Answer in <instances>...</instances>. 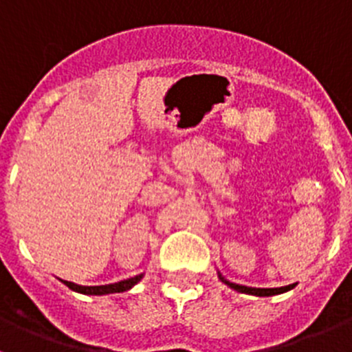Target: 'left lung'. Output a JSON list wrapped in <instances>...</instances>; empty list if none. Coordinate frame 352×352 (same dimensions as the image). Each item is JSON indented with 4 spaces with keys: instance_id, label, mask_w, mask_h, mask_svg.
Instances as JSON below:
<instances>
[{
    "instance_id": "1",
    "label": "left lung",
    "mask_w": 352,
    "mask_h": 352,
    "mask_svg": "<svg viewBox=\"0 0 352 352\" xmlns=\"http://www.w3.org/2000/svg\"><path fill=\"white\" fill-rule=\"evenodd\" d=\"M223 284H227L231 289L238 292H245V294H254V296H273V294H280V292L285 291H291L294 287V284L291 285H285V287H273V289H261V287H247V285H239V284H232V282L226 280L222 275H220Z\"/></svg>"
}]
</instances>
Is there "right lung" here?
Here are the masks:
<instances>
[{"label":"right lung","mask_w":352,"mask_h":352,"mask_svg":"<svg viewBox=\"0 0 352 352\" xmlns=\"http://www.w3.org/2000/svg\"><path fill=\"white\" fill-rule=\"evenodd\" d=\"M142 278V275L132 276V278H126V280L116 282V284H109V285H77L74 282H67L61 280L67 287H70L72 291L82 292V294H96V296H100V294H111V292H123L129 291L130 287L138 284L139 280Z\"/></svg>","instance_id":"1"}]
</instances>
